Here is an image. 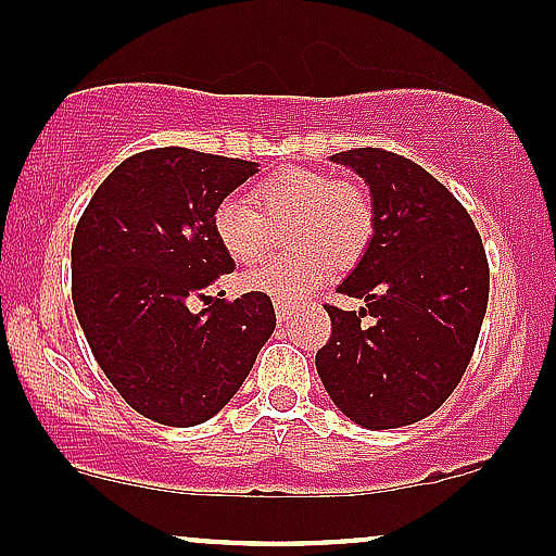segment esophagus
Here are the masks:
<instances>
[{
  "label": "esophagus",
  "instance_id": "esophagus-1",
  "mask_svg": "<svg viewBox=\"0 0 556 556\" xmlns=\"http://www.w3.org/2000/svg\"><path fill=\"white\" fill-rule=\"evenodd\" d=\"M291 313H294V304L286 302V300H276V315L280 324H286V320L291 318Z\"/></svg>",
  "mask_w": 556,
  "mask_h": 556
}]
</instances>
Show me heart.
<instances>
[{
	"label": "heart",
	"mask_w": 556,
	"mask_h": 556,
	"mask_svg": "<svg viewBox=\"0 0 556 556\" xmlns=\"http://www.w3.org/2000/svg\"><path fill=\"white\" fill-rule=\"evenodd\" d=\"M291 219L286 247L294 252L267 260L243 276V286L276 300H294L348 267L374 236V204L366 190L302 166L278 169L252 190V204L230 195L214 208V236L232 262L252 265L265 254L267 223Z\"/></svg>",
	"instance_id": "heart-1"
}]
</instances>
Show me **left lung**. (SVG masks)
Wrapping results in <instances>:
<instances>
[{
  "label": "left lung",
  "mask_w": 556,
  "mask_h": 556,
  "mask_svg": "<svg viewBox=\"0 0 556 556\" xmlns=\"http://www.w3.org/2000/svg\"><path fill=\"white\" fill-rule=\"evenodd\" d=\"M331 161L368 185L374 236L337 289L363 307H326L333 331L315 368L348 419L405 427L434 414L467 371L488 307L485 249L467 208L414 161L379 148Z\"/></svg>",
  "instance_id": "obj_1"
}]
</instances>
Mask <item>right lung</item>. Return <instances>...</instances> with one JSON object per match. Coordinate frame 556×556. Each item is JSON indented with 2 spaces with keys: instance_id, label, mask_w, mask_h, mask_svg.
I'll return each instance as SVG.
<instances>
[{
  "instance_id": "right-lung-1",
  "label": "right lung",
  "mask_w": 556,
  "mask_h": 556,
  "mask_svg": "<svg viewBox=\"0 0 556 556\" xmlns=\"http://www.w3.org/2000/svg\"><path fill=\"white\" fill-rule=\"evenodd\" d=\"M256 166L190 148L137 153L105 177L76 225V318L98 366L146 419L166 427L212 419L276 331L262 291L236 302L208 296L236 267L214 236V208ZM199 299L210 307L195 311Z\"/></svg>"
}]
</instances>
